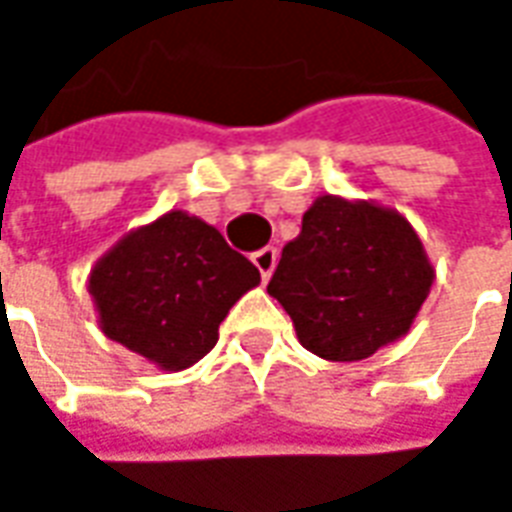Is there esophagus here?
<instances>
[{
  "label": "esophagus",
  "mask_w": 512,
  "mask_h": 512,
  "mask_svg": "<svg viewBox=\"0 0 512 512\" xmlns=\"http://www.w3.org/2000/svg\"><path fill=\"white\" fill-rule=\"evenodd\" d=\"M276 247H262V250H256L250 259H253V265L259 268V273H262V279H268L270 273H273V268H276Z\"/></svg>",
  "instance_id": "1"
}]
</instances>
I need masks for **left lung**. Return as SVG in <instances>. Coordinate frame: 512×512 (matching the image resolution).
<instances>
[{
  "mask_svg": "<svg viewBox=\"0 0 512 512\" xmlns=\"http://www.w3.org/2000/svg\"><path fill=\"white\" fill-rule=\"evenodd\" d=\"M435 282L415 227L392 207L320 195L285 244L268 294L322 360H366L409 334Z\"/></svg>",
  "mask_w": 512,
  "mask_h": 512,
  "instance_id": "obj_1",
  "label": "left lung"
}]
</instances>
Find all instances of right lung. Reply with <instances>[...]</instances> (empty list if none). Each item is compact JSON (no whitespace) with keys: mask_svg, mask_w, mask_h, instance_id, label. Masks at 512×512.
<instances>
[{"mask_svg":"<svg viewBox=\"0 0 512 512\" xmlns=\"http://www.w3.org/2000/svg\"><path fill=\"white\" fill-rule=\"evenodd\" d=\"M262 282L213 224L169 210L126 233L89 273L100 331L164 371L195 366L218 325Z\"/></svg>","mask_w":512,"mask_h":512,"instance_id":"right-lung-1","label":"right lung"}]
</instances>
